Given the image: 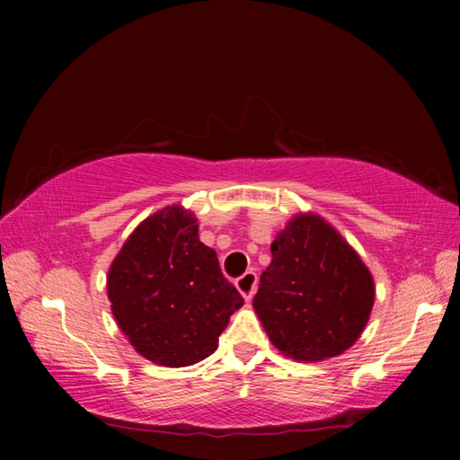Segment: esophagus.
Instances as JSON below:
<instances>
[{
  "label": "esophagus",
  "instance_id": "esophagus-1",
  "mask_svg": "<svg viewBox=\"0 0 460 460\" xmlns=\"http://www.w3.org/2000/svg\"><path fill=\"white\" fill-rule=\"evenodd\" d=\"M235 286L245 300H252L255 294V288H258V276H255V271H245L243 276L237 278Z\"/></svg>",
  "mask_w": 460,
  "mask_h": 460
}]
</instances>
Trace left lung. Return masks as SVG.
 <instances>
[{
  "mask_svg": "<svg viewBox=\"0 0 460 460\" xmlns=\"http://www.w3.org/2000/svg\"><path fill=\"white\" fill-rule=\"evenodd\" d=\"M373 302L376 284L359 253L321 215L298 213L271 243L253 308L279 353L324 361L355 345Z\"/></svg>",
  "mask_w": 460,
  "mask_h": 460,
  "instance_id": "obj_1",
  "label": "left lung"
}]
</instances>
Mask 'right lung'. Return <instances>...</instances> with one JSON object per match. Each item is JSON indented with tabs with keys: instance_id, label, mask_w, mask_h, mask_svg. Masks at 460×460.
Here are the masks:
<instances>
[{
	"instance_id": "obj_1",
	"label": "right lung",
	"mask_w": 460,
	"mask_h": 460,
	"mask_svg": "<svg viewBox=\"0 0 460 460\" xmlns=\"http://www.w3.org/2000/svg\"><path fill=\"white\" fill-rule=\"evenodd\" d=\"M111 313L131 347L164 367H189L215 353L231 314L243 306L221 274L215 249L181 205L137 225L107 274Z\"/></svg>"
}]
</instances>
